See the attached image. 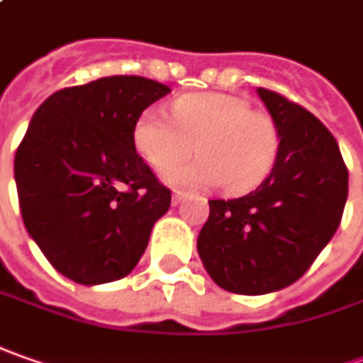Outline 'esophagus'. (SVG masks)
<instances>
[{"mask_svg":"<svg viewBox=\"0 0 363 363\" xmlns=\"http://www.w3.org/2000/svg\"><path fill=\"white\" fill-rule=\"evenodd\" d=\"M182 201H184V193H181V191H174L172 193V205H181Z\"/></svg>","mask_w":363,"mask_h":363,"instance_id":"34e87169","label":"esophagus"}]
</instances>
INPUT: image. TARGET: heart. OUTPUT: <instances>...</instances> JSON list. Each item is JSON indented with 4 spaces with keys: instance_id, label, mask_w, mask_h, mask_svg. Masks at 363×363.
<instances>
[{
    "instance_id": "b5f03b06",
    "label": "heart",
    "mask_w": 363,
    "mask_h": 363,
    "mask_svg": "<svg viewBox=\"0 0 363 363\" xmlns=\"http://www.w3.org/2000/svg\"><path fill=\"white\" fill-rule=\"evenodd\" d=\"M170 116L172 120L150 108L132 128L134 150L155 170H164L162 181L170 186L213 189L225 184L229 193L241 194L265 181L277 160L281 143L277 124L265 112L251 110L239 96H181L170 104ZM194 143L201 157L175 167L192 154Z\"/></svg>"
}]
</instances>
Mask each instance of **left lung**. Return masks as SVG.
I'll use <instances>...</instances> for the list:
<instances>
[{"label": "left lung", "mask_w": 363, "mask_h": 363, "mask_svg": "<svg viewBox=\"0 0 363 363\" xmlns=\"http://www.w3.org/2000/svg\"><path fill=\"white\" fill-rule=\"evenodd\" d=\"M279 130V155L245 196L208 201L196 251L219 287L265 295L295 283L337 231L347 199L340 146L306 108L257 88Z\"/></svg>", "instance_id": "8db88e82"}]
</instances>
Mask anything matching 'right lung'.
<instances>
[{
  "instance_id": "1",
  "label": "right lung",
  "mask_w": 363,
  "mask_h": 363,
  "mask_svg": "<svg viewBox=\"0 0 363 363\" xmlns=\"http://www.w3.org/2000/svg\"><path fill=\"white\" fill-rule=\"evenodd\" d=\"M169 86L108 76L54 92L35 110L13 162L21 219L52 267L80 285L122 279L170 206L136 155L132 128Z\"/></svg>"
}]
</instances>
